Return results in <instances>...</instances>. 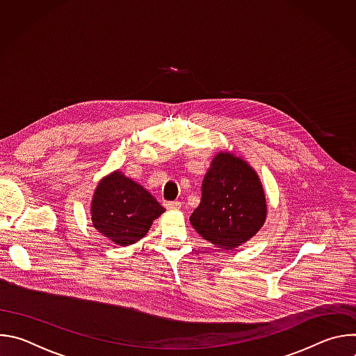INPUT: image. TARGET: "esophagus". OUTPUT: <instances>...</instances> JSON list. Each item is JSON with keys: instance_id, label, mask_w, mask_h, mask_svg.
Segmentation results:
<instances>
[{"instance_id": "34e87169", "label": "esophagus", "mask_w": 356, "mask_h": 356, "mask_svg": "<svg viewBox=\"0 0 356 356\" xmlns=\"http://www.w3.org/2000/svg\"><path fill=\"white\" fill-rule=\"evenodd\" d=\"M165 206L169 210H179L181 207V202L180 201H166Z\"/></svg>"}]
</instances>
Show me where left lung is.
Masks as SVG:
<instances>
[{
  "label": "left lung",
  "instance_id": "left-lung-1",
  "mask_svg": "<svg viewBox=\"0 0 356 356\" xmlns=\"http://www.w3.org/2000/svg\"><path fill=\"white\" fill-rule=\"evenodd\" d=\"M266 197L259 176L242 158L220 152L201 186L200 206L190 222L220 249L234 250L265 224Z\"/></svg>",
  "mask_w": 356,
  "mask_h": 356
}]
</instances>
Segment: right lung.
<instances>
[{
    "mask_svg": "<svg viewBox=\"0 0 356 356\" xmlns=\"http://www.w3.org/2000/svg\"><path fill=\"white\" fill-rule=\"evenodd\" d=\"M163 213L154 195L120 170L99 180L91 200L92 227L120 246L143 238Z\"/></svg>",
    "mask_w": 356,
    "mask_h": 356,
    "instance_id": "obj_1",
    "label": "right lung"
}]
</instances>
